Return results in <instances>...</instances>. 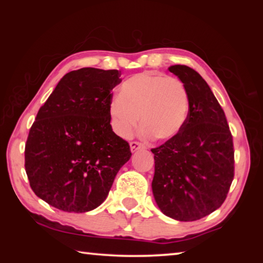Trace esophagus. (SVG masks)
I'll list each match as a JSON object with an SVG mask.
<instances>
[{
	"label": "esophagus",
	"mask_w": 263,
	"mask_h": 263,
	"mask_svg": "<svg viewBox=\"0 0 263 263\" xmlns=\"http://www.w3.org/2000/svg\"><path fill=\"white\" fill-rule=\"evenodd\" d=\"M130 148H131V152H132V153H135V152H137L138 149H144V148H145V146H144V145H141L140 142L132 141V142H130Z\"/></svg>",
	"instance_id": "1"
}]
</instances>
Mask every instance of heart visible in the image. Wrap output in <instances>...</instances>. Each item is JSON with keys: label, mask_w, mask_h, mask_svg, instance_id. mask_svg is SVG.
Wrapping results in <instances>:
<instances>
[{"label": "heart", "mask_w": 263, "mask_h": 263, "mask_svg": "<svg viewBox=\"0 0 263 263\" xmlns=\"http://www.w3.org/2000/svg\"><path fill=\"white\" fill-rule=\"evenodd\" d=\"M189 108L188 91L179 79L140 73L122 84L119 96L110 102L109 115L119 137H130L140 116L142 135L169 140L183 128Z\"/></svg>", "instance_id": "b5f03b06"}]
</instances>
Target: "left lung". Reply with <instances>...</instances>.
<instances>
[{
  "mask_svg": "<svg viewBox=\"0 0 263 263\" xmlns=\"http://www.w3.org/2000/svg\"><path fill=\"white\" fill-rule=\"evenodd\" d=\"M189 95V115L176 137L152 149V191L163 215L194 221L224 203L234 176L232 135L220 104L201 75L184 65L169 67Z\"/></svg>",
  "mask_w": 263,
  "mask_h": 263,
  "instance_id": "obj_1",
  "label": "left lung"
}]
</instances>
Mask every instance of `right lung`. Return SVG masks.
I'll list each match as a JSON object with an SVG mask.
<instances>
[{"mask_svg":"<svg viewBox=\"0 0 263 263\" xmlns=\"http://www.w3.org/2000/svg\"><path fill=\"white\" fill-rule=\"evenodd\" d=\"M116 69L86 67L58 82L39 109L25 145V172L33 193L66 212H88L105 201L130 145L112 131L111 90Z\"/></svg>","mask_w":263,"mask_h":263,"instance_id":"obj_1","label":"right lung"}]
</instances>
